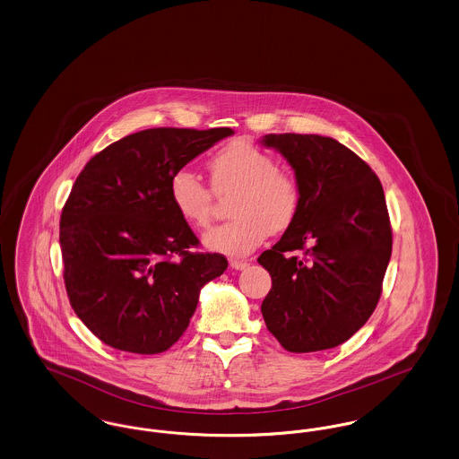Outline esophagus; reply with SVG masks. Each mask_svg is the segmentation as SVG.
<instances>
[{
    "instance_id": "1",
    "label": "esophagus",
    "mask_w": 459,
    "mask_h": 459,
    "mask_svg": "<svg viewBox=\"0 0 459 459\" xmlns=\"http://www.w3.org/2000/svg\"><path fill=\"white\" fill-rule=\"evenodd\" d=\"M247 264H249V263L244 262V260H232V262H230V266H232L234 270H244Z\"/></svg>"
}]
</instances>
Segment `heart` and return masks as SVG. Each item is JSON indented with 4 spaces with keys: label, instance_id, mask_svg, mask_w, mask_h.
<instances>
[{
    "label": "heart",
    "instance_id": "1",
    "mask_svg": "<svg viewBox=\"0 0 459 459\" xmlns=\"http://www.w3.org/2000/svg\"><path fill=\"white\" fill-rule=\"evenodd\" d=\"M210 184L187 169L174 172L169 195L175 212L193 227L213 219V193H232L229 212L234 219L204 234L206 247L227 256H246L272 234L287 230L301 208L296 175L277 167L275 158L258 146L234 141L208 160Z\"/></svg>",
    "mask_w": 459,
    "mask_h": 459
}]
</instances>
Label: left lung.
Masks as SVG:
<instances>
[{
  "instance_id": "8db88e82",
  "label": "left lung",
  "mask_w": 459,
  "mask_h": 459,
  "mask_svg": "<svg viewBox=\"0 0 459 459\" xmlns=\"http://www.w3.org/2000/svg\"><path fill=\"white\" fill-rule=\"evenodd\" d=\"M262 143L284 156L301 186L294 223L258 258L272 277L264 324L290 352L335 348L367 324L382 294L393 253L382 184L332 137L268 134Z\"/></svg>"
}]
</instances>
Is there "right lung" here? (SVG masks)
<instances>
[{
    "label": "right lung",
    "mask_w": 459,
    "mask_h": 459,
    "mask_svg": "<svg viewBox=\"0 0 459 459\" xmlns=\"http://www.w3.org/2000/svg\"><path fill=\"white\" fill-rule=\"evenodd\" d=\"M232 134L135 132L92 156L72 186L60 219L66 294L109 348L169 350L189 325L201 287L227 270L223 255L193 251L199 240L175 212L169 182Z\"/></svg>",
    "instance_id": "right-lung-1"
}]
</instances>
